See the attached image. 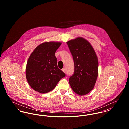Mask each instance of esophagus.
<instances>
[{
    "label": "esophagus",
    "instance_id": "1",
    "mask_svg": "<svg viewBox=\"0 0 129 129\" xmlns=\"http://www.w3.org/2000/svg\"><path fill=\"white\" fill-rule=\"evenodd\" d=\"M62 71L64 72V73H66V69L65 68H63L62 69Z\"/></svg>",
    "mask_w": 129,
    "mask_h": 129
}]
</instances>
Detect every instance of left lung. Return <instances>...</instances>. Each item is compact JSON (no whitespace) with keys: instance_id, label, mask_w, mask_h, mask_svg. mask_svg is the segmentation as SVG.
Returning a JSON list of instances; mask_svg holds the SVG:
<instances>
[{"instance_id":"8db88e82","label":"left lung","mask_w":129,"mask_h":129,"mask_svg":"<svg viewBox=\"0 0 129 129\" xmlns=\"http://www.w3.org/2000/svg\"><path fill=\"white\" fill-rule=\"evenodd\" d=\"M73 56L74 72L69 79L73 90L80 96L85 95L94 88L98 74V60L90 43L78 37L67 42Z\"/></svg>"}]
</instances>
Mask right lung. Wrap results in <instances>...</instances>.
Segmentation results:
<instances>
[{
	"mask_svg": "<svg viewBox=\"0 0 129 129\" xmlns=\"http://www.w3.org/2000/svg\"><path fill=\"white\" fill-rule=\"evenodd\" d=\"M61 42H47L40 44L31 54L27 62L25 75L31 87L40 93L53 90L65 74L57 65L55 53Z\"/></svg>",
	"mask_w": 129,
	"mask_h": 129,
	"instance_id": "right-lung-1",
	"label": "right lung"
}]
</instances>
